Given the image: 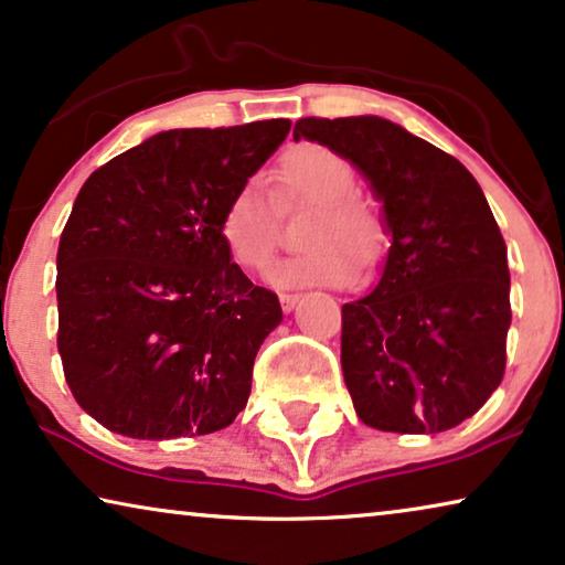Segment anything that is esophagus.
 Listing matches in <instances>:
<instances>
[{
  "instance_id": "34e87169",
  "label": "esophagus",
  "mask_w": 565,
  "mask_h": 565,
  "mask_svg": "<svg viewBox=\"0 0 565 565\" xmlns=\"http://www.w3.org/2000/svg\"><path fill=\"white\" fill-rule=\"evenodd\" d=\"M298 300H300L298 292H280V306H282V311H285V313L296 311Z\"/></svg>"
}]
</instances>
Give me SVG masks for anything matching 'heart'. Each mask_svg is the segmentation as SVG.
<instances>
[{"instance_id":"1","label":"heart","mask_w":565,"mask_h":565,"mask_svg":"<svg viewBox=\"0 0 565 565\" xmlns=\"http://www.w3.org/2000/svg\"><path fill=\"white\" fill-rule=\"evenodd\" d=\"M277 198L311 203L300 231L303 252L282 259L273 269L275 285L339 288L375 267L383 249V221L367 200L354 195V169L342 153L321 143L290 149L275 169ZM221 242L231 259L244 269L262 273L277 246V218L259 182H242L223 205L218 221Z\"/></svg>"}]
</instances>
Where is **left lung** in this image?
Listing matches in <instances>:
<instances>
[{"label": "left lung", "instance_id": "8db88e82", "mask_svg": "<svg viewBox=\"0 0 565 565\" xmlns=\"http://www.w3.org/2000/svg\"><path fill=\"white\" fill-rule=\"evenodd\" d=\"M292 138L350 161L391 238L365 298L342 306V373L367 427L435 435L499 388L507 365V244L458 159L377 115L300 118Z\"/></svg>", "mask_w": 565, "mask_h": 565}]
</instances>
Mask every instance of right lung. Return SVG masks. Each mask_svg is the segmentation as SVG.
<instances>
[{
  "label": "right lung",
  "instance_id": "1",
  "mask_svg": "<svg viewBox=\"0 0 565 565\" xmlns=\"http://www.w3.org/2000/svg\"><path fill=\"white\" fill-rule=\"evenodd\" d=\"M288 134L285 118L161 130L82 184L56 257L58 354L115 435H211L244 412L282 308L231 262L218 221Z\"/></svg>",
  "mask_w": 565,
  "mask_h": 565
}]
</instances>
